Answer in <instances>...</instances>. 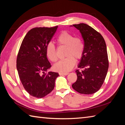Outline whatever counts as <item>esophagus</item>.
Masks as SVG:
<instances>
[{
	"mask_svg": "<svg viewBox=\"0 0 125 125\" xmlns=\"http://www.w3.org/2000/svg\"><path fill=\"white\" fill-rule=\"evenodd\" d=\"M69 74L68 73H59V75L60 76H63V75H64V76H67Z\"/></svg>",
	"mask_w": 125,
	"mask_h": 125,
	"instance_id": "34e87169",
	"label": "esophagus"
}]
</instances>
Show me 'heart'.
Segmentation results:
<instances>
[{"instance_id": "b5f03b06", "label": "heart", "mask_w": 125, "mask_h": 125, "mask_svg": "<svg viewBox=\"0 0 125 125\" xmlns=\"http://www.w3.org/2000/svg\"><path fill=\"white\" fill-rule=\"evenodd\" d=\"M57 41L61 46L67 47L65 56L63 60L58 61L54 66V69L60 73H66L70 71L75 65L76 60L81 59L84 51V45L82 40L75 38L73 34L62 31L57 37ZM47 57L53 62L57 60L56 48L52 42L48 43L46 47Z\"/></svg>"}]
</instances>
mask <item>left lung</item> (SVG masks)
Segmentation results:
<instances>
[{"instance_id": "8db88e82", "label": "left lung", "mask_w": 125, "mask_h": 125, "mask_svg": "<svg viewBox=\"0 0 125 125\" xmlns=\"http://www.w3.org/2000/svg\"><path fill=\"white\" fill-rule=\"evenodd\" d=\"M79 31L84 40V51L76 71L77 79L73 88L81 94L98 91L103 85L108 69L106 45L102 35L85 23L70 26Z\"/></svg>"}]
</instances>
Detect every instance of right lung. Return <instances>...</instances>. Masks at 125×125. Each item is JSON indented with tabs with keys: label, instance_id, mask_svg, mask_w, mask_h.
I'll list each match as a JSON object with an SVG mask.
<instances>
[{
	"label": "right lung",
	"instance_id": "right-lung-1",
	"mask_svg": "<svg viewBox=\"0 0 125 125\" xmlns=\"http://www.w3.org/2000/svg\"><path fill=\"white\" fill-rule=\"evenodd\" d=\"M54 27H36L25 36L19 51L17 69L23 86L29 94L41 98L51 92L59 74L49 71L52 65L47 57L46 47L56 31Z\"/></svg>",
	"mask_w": 125,
	"mask_h": 125
}]
</instances>
